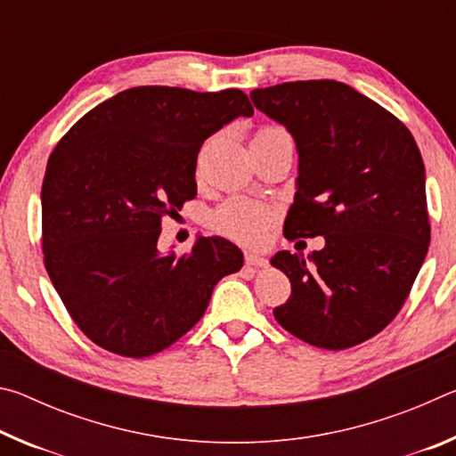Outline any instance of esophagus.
Segmentation results:
<instances>
[{"instance_id": "1", "label": "esophagus", "mask_w": 456, "mask_h": 456, "mask_svg": "<svg viewBox=\"0 0 456 456\" xmlns=\"http://www.w3.org/2000/svg\"><path fill=\"white\" fill-rule=\"evenodd\" d=\"M245 264H247V265H253V267H267L269 261H267L265 257L257 256V253L247 251V253H245Z\"/></svg>"}]
</instances>
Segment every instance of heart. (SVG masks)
<instances>
[{
	"label": "heart",
	"mask_w": 456,
	"mask_h": 456,
	"mask_svg": "<svg viewBox=\"0 0 456 456\" xmlns=\"http://www.w3.org/2000/svg\"><path fill=\"white\" fill-rule=\"evenodd\" d=\"M261 133H281V128H265ZM273 213L265 205L247 199H229L211 215V227L235 241L259 245L265 241Z\"/></svg>",
	"instance_id": "1"
}]
</instances>
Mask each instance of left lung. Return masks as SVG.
Instances as JSON below:
<instances>
[{
  "label": "left lung",
  "instance_id": "obj_1",
  "mask_svg": "<svg viewBox=\"0 0 456 456\" xmlns=\"http://www.w3.org/2000/svg\"><path fill=\"white\" fill-rule=\"evenodd\" d=\"M251 100L296 141L285 235L326 239L307 257H272L291 281L275 320L318 348H352L395 320L427 257L419 146L395 114L344 82H285L256 88Z\"/></svg>",
  "mask_w": 456,
  "mask_h": 456
}]
</instances>
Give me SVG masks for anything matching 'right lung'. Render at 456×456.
<instances>
[{
    "mask_svg": "<svg viewBox=\"0 0 456 456\" xmlns=\"http://www.w3.org/2000/svg\"><path fill=\"white\" fill-rule=\"evenodd\" d=\"M241 90L138 86L76 122L42 184L44 264L92 342L128 358L168 348L203 318L221 277L243 265L223 237L159 251L160 219L197 195L200 144L251 117Z\"/></svg>",
    "mask_w": 456,
    "mask_h": 456,
    "instance_id": "1",
    "label": "right lung"
}]
</instances>
